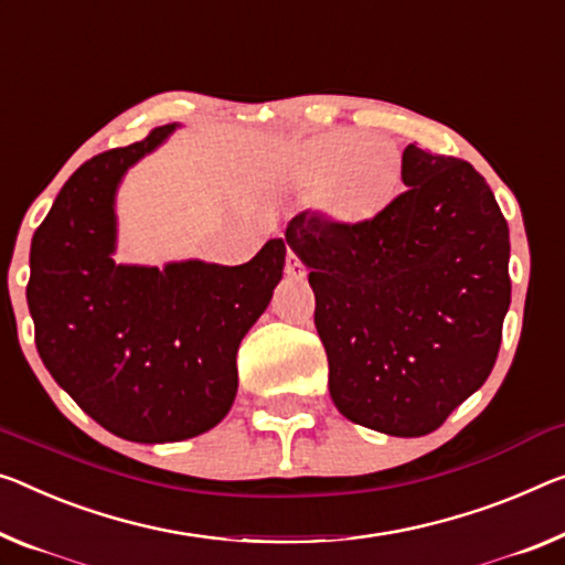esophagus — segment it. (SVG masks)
I'll list each match as a JSON object with an SVG mask.
<instances>
[{
  "instance_id": "obj_1",
  "label": "esophagus",
  "mask_w": 565,
  "mask_h": 565,
  "mask_svg": "<svg viewBox=\"0 0 565 565\" xmlns=\"http://www.w3.org/2000/svg\"><path fill=\"white\" fill-rule=\"evenodd\" d=\"M285 273L295 277V280H302V277L308 275V267L302 265V259L295 255L292 249H288V257H285Z\"/></svg>"
}]
</instances>
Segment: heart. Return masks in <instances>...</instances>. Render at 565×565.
<instances>
[{
    "mask_svg": "<svg viewBox=\"0 0 565 565\" xmlns=\"http://www.w3.org/2000/svg\"><path fill=\"white\" fill-rule=\"evenodd\" d=\"M306 167L318 184L331 179V199L338 210L361 214L376 206L392 189L398 161L394 146L381 138H363L359 131H333L308 143ZM345 168L350 171L345 172Z\"/></svg>",
    "mask_w": 565,
    "mask_h": 565,
    "instance_id": "heart-1",
    "label": "heart"
}]
</instances>
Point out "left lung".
<instances>
[{"instance_id": "8db88e82", "label": "left lung", "mask_w": 565, "mask_h": 565, "mask_svg": "<svg viewBox=\"0 0 565 565\" xmlns=\"http://www.w3.org/2000/svg\"><path fill=\"white\" fill-rule=\"evenodd\" d=\"M404 192L369 220L292 216L328 388L345 419L422 437L490 376L510 308L508 222L488 181L409 143Z\"/></svg>"}]
</instances>
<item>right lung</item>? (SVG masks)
Masks as SVG:
<instances>
[{
	"instance_id": "right-lung-1",
	"label": "right lung",
	"mask_w": 565,
	"mask_h": 565,
	"mask_svg": "<svg viewBox=\"0 0 565 565\" xmlns=\"http://www.w3.org/2000/svg\"><path fill=\"white\" fill-rule=\"evenodd\" d=\"M173 124L85 161L32 237L28 306L52 379L116 437L179 441L224 419L237 349L280 282L285 242L245 265H116L113 196Z\"/></svg>"
}]
</instances>
